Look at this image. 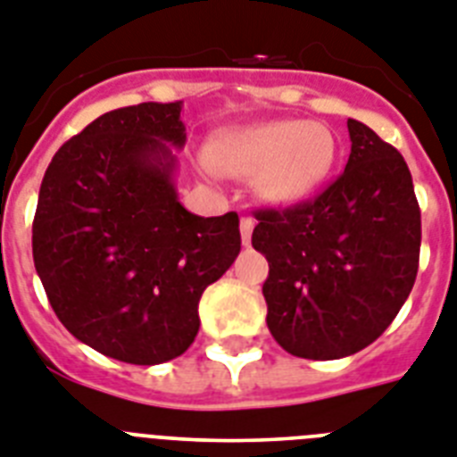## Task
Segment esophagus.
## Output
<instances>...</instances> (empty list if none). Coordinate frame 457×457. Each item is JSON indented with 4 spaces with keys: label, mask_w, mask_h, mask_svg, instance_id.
<instances>
[{
    "label": "esophagus",
    "mask_w": 457,
    "mask_h": 457,
    "mask_svg": "<svg viewBox=\"0 0 457 457\" xmlns=\"http://www.w3.org/2000/svg\"><path fill=\"white\" fill-rule=\"evenodd\" d=\"M252 231H254V220L252 217H240V237H243V245L252 243Z\"/></svg>",
    "instance_id": "34e87169"
}]
</instances>
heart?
I'll return each instance as SVG.
<instances>
[{
  "mask_svg": "<svg viewBox=\"0 0 457 457\" xmlns=\"http://www.w3.org/2000/svg\"><path fill=\"white\" fill-rule=\"evenodd\" d=\"M337 137L322 123L270 120L231 128L212 139L210 165L231 177H256V191L270 203H299L329 177Z\"/></svg>",
  "mask_w": 457,
  "mask_h": 457,
  "instance_id": "obj_1",
  "label": "heart"
}]
</instances>
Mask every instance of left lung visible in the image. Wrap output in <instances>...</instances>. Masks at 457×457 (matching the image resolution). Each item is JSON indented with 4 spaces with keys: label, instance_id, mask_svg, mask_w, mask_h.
I'll list each match as a JSON object with an SVG mask.
<instances>
[{
    "label": "left lung",
    "instance_id": "left-lung-1",
    "mask_svg": "<svg viewBox=\"0 0 457 457\" xmlns=\"http://www.w3.org/2000/svg\"><path fill=\"white\" fill-rule=\"evenodd\" d=\"M350 158L315 198L256 210L254 250L269 259L270 334L289 355L338 360L373 343L409 299L420 256V207L409 165L348 119Z\"/></svg>",
    "mask_w": 457,
    "mask_h": 457
}]
</instances>
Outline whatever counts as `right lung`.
I'll list each match as a JSON object with an SVG mask.
<instances>
[{"label": "right lung", "instance_id": "obj_1", "mask_svg": "<svg viewBox=\"0 0 457 457\" xmlns=\"http://www.w3.org/2000/svg\"><path fill=\"white\" fill-rule=\"evenodd\" d=\"M182 102L102 114L60 146L32 221L34 269L71 337L128 364L175 360L194 343L198 301L240 252L236 212L177 201Z\"/></svg>", "mask_w": 457, "mask_h": 457}]
</instances>
